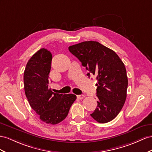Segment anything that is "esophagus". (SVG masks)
<instances>
[{"instance_id": "34e87169", "label": "esophagus", "mask_w": 152, "mask_h": 152, "mask_svg": "<svg viewBox=\"0 0 152 152\" xmlns=\"http://www.w3.org/2000/svg\"><path fill=\"white\" fill-rule=\"evenodd\" d=\"M85 95L83 94H81V95H77V98L79 99H82L85 98Z\"/></svg>"}]
</instances>
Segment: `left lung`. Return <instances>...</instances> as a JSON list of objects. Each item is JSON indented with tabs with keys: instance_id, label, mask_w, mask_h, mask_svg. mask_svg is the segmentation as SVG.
<instances>
[{
	"instance_id": "obj_1",
	"label": "left lung",
	"mask_w": 152,
	"mask_h": 152,
	"mask_svg": "<svg viewBox=\"0 0 152 152\" xmlns=\"http://www.w3.org/2000/svg\"><path fill=\"white\" fill-rule=\"evenodd\" d=\"M69 50L85 67L87 74L98 80V106L91 115L106 123L118 115L126 98L128 77L125 66L114 50L98 42L87 41L69 47Z\"/></svg>"
}]
</instances>
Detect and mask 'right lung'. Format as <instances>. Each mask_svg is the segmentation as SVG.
<instances>
[{
	"mask_svg": "<svg viewBox=\"0 0 152 152\" xmlns=\"http://www.w3.org/2000/svg\"><path fill=\"white\" fill-rule=\"evenodd\" d=\"M52 58V54L44 48L34 54L26 65L24 85L30 106L41 121L56 124L67 117L76 96L54 93L49 88V75Z\"/></svg>",
	"mask_w": 152,
	"mask_h": 152,
	"instance_id": "obj_1",
	"label": "right lung"
}]
</instances>
